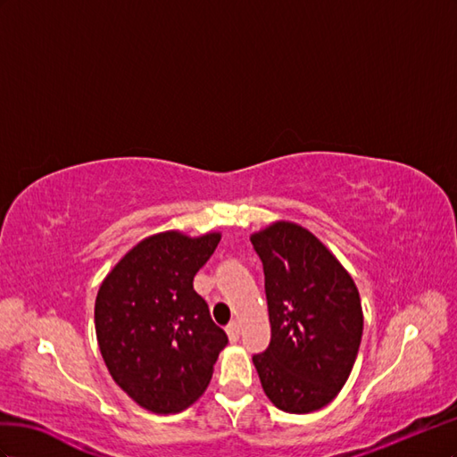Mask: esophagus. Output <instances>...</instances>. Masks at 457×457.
I'll return each mask as SVG.
<instances>
[{
	"label": "esophagus",
	"instance_id": "esophagus-1",
	"mask_svg": "<svg viewBox=\"0 0 457 457\" xmlns=\"http://www.w3.org/2000/svg\"><path fill=\"white\" fill-rule=\"evenodd\" d=\"M226 333H228V337H229V341L231 343H237L239 341V323L237 321H231L228 328H226Z\"/></svg>",
	"mask_w": 457,
	"mask_h": 457
}]
</instances>
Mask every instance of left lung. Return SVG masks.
Instances as JSON below:
<instances>
[{
	"instance_id": "left-lung-1",
	"label": "left lung",
	"mask_w": 457,
	"mask_h": 457,
	"mask_svg": "<svg viewBox=\"0 0 457 457\" xmlns=\"http://www.w3.org/2000/svg\"><path fill=\"white\" fill-rule=\"evenodd\" d=\"M264 268L271 338L253 356L273 406L316 411L337 396L354 366L363 331L360 295L338 260L291 221L251 237Z\"/></svg>"
}]
</instances>
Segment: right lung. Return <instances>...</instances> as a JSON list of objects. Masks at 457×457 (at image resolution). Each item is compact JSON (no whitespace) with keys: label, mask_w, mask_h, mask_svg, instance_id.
<instances>
[{"label":"right lung","mask_w":457,"mask_h":457,"mask_svg":"<svg viewBox=\"0 0 457 457\" xmlns=\"http://www.w3.org/2000/svg\"><path fill=\"white\" fill-rule=\"evenodd\" d=\"M220 233L191 239L166 231L136 245L101 283L96 333L124 393L154 413H176L211 383L226 331L212 321L193 278Z\"/></svg>","instance_id":"right-lung-1"}]
</instances>
